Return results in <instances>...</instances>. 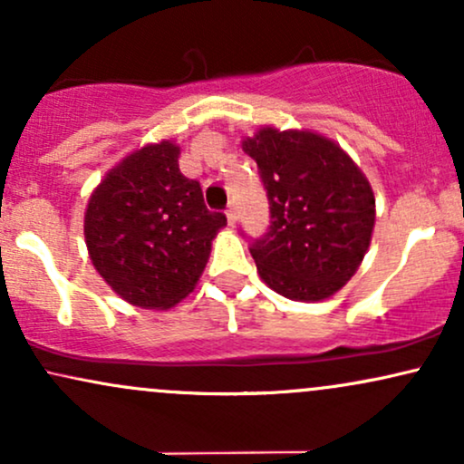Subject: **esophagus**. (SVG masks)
I'll return each instance as SVG.
<instances>
[{
  "label": "esophagus",
  "instance_id": "1",
  "mask_svg": "<svg viewBox=\"0 0 464 464\" xmlns=\"http://www.w3.org/2000/svg\"><path fill=\"white\" fill-rule=\"evenodd\" d=\"M227 222H228V225H236V222H237V214H236V207H233V205H228V209H227Z\"/></svg>",
  "mask_w": 464,
  "mask_h": 464
}]
</instances>
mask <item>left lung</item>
I'll use <instances>...</instances> for the list:
<instances>
[{"label":"left lung","mask_w":464,"mask_h":464,"mask_svg":"<svg viewBox=\"0 0 464 464\" xmlns=\"http://www.w3.org/2000/svg\"><path fill=\"white\" fill-rule=\"evenodd\" d=\"M270 202V227L250 246L257 273L292 301L334 296L369 250L375 194L338 143L314 130L262 126L244 137Z\"/></svg>","instance_id":"obj_1"}]
</instances>
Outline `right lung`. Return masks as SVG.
I'll list each match as a JSON object with an SVG mask.
<instances>
[{"mask_svg":"<svg viewBox=\"0 0 464 464\" xmlns=\"http://www.w3.org/2000/svg\"><path fill=\"white\" fill-rule=\"evenodd\" d=\"M180 148L146 143L106 172L84 211V242L111 290L143 310H169L194 290L227 216L205 207L179 169Z\"/></svg>","mask_w":464,"mask_h":464,"instance_id":"right-lung-1","label":"right lung"}]
</instances>
